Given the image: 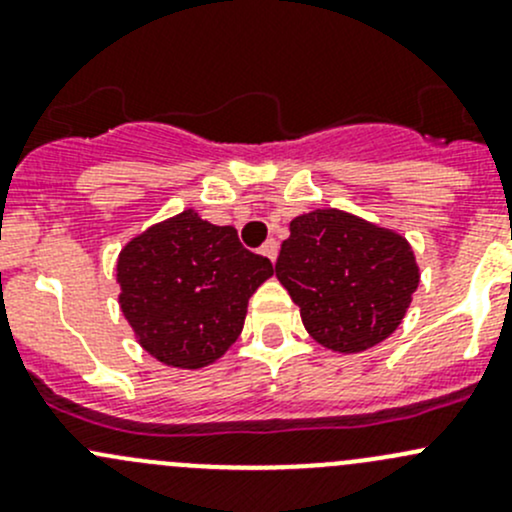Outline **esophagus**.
Wrapping results in <instances>:
<instances>
[{
	"mask_svg": "<svg viewBox=\"0 0 512 512\" xmlns=\"http://www.w3.org/2000/svg\"><path fill=\"white\" fill-rule=\"evenodd\" d=\"M260 252L267 257V260L275 262L277 260V252H280V245H277V240H272V237H270V240H267L265 245L260 247Z\"/></svg>",
	"mask_w": 512,
	"mask_h": 512,
	"instance_id": "34e87169",
	"label": "esophagus"
}]
</instances>
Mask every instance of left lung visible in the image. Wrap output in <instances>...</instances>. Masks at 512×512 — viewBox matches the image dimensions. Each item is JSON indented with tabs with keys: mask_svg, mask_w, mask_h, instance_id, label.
I'll return each mask as SVG.
<instances>
[{
	"mask_svg": "<svg viewBox=\"0 0 512 512\" xmlns=\"http://www.w3.org/2000/svg\"><path fill=\"white\" fill-rule=\"evenodd\" d=\"M275 272L309 337L339 354L366 352L391 337L421 282L414 247L401 232L337 208L289 223Z\"/></svg>",
	"mask_w": 512,
	"mask_h": 512,
	"instance_id": "left-lung-1",
	"label": "left lung"
}]
</instances>
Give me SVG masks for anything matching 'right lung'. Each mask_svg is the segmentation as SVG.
Here are the masks:
<instances>
[{
	"label": "right lung",
	"instance_id": "1",
	"mask_svg": "<svg viewBox=\"0 0 512 512\" xmlns=\"http://www.w3.org/2000/svg\"><path fill=\"white\" fill-rule=\"evenodd\" d=\"M275 275L232 225L188 208L138 232L118 252V307L136 342L175 369H203L242 332L247 302Z\"/></svg>",
	"mask_w": 512,
	"mask_h": 512
}]
</instances>
